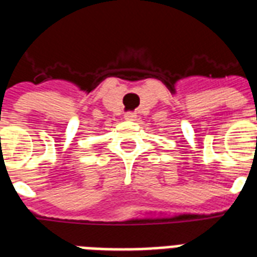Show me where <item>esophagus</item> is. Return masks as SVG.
<instances>
[{
    "label": "esophagus",
    "instance_id": "esophagus-1",
    "mask_svg": "<svg viewBox=\"0 0 257 257\" xmlns=\"http://www.w3.org/2000/svg\"><path fill=\"white\" fill-rule=\"evenodd\" d=\"M135 118H137V115H135V112L133 111H128L124 114V119H126V120H135Z\"/></svg>",
    "mask_w": 257,
    "mask_h": 257
}]
</instances>
